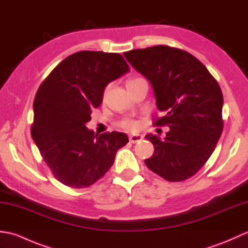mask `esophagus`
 Listing matches in <instances>:
<instances>
[{"mask_svg":"<svg viewBox=\"0 0 248 248\" xmlns=\"http://www.w3.org/2000/svg\"><path fill=\"white\" fill-rule=\"evenodd\" d=\"M143 139H144V136L141 134H131L130 138H129L131 143H133V144L138 143V141H140Z\"/></svg>","mask_w":248,"mask_h":248,"instance_id":"obj_1","label":"esophagus"}]
</instances>
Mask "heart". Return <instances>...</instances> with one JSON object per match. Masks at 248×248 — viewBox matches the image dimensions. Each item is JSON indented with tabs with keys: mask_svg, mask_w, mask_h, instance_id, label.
<instances>
[{
	"mask_svg": "<svg viewBox=\"0 0 248 248\" xmlns=\"http://www.w3.org/2000/svg\"><path fill=\"white\" fill-rule=\"evenodd\" d=\"M123 127L125 129H129V130H133L138 128V123L133 120H125L123 123Z\"/></svg>",
	"mask_w": 248,
	"mask_h": 248,
	"instance_id": "1",
	"label": "heart"
}]
</instances>
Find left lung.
I'll return each instance as SVG.
<instances>
[{
	"instance_id": "1",
	"label": "left lung",
	"mask_w": 248,
	"mask_h": 248,
	"mask_svg": "<svg viewBox=\"0 0 248 248\" xmlns=\"http://www.w3.org/2000/svg\"><path fill=\"white\" fill-rule=\"evenodd\" d=\"M154 89L156 107L165 116L155 121L167 125L164 140L147 134L155 152L146 166L167 181L194 176L211 156L223 131V93L217 80L188 52L155 46L124 53Z\"/></svg>"
}]
</instances>
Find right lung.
Masks as SVG:
<instances>
[{"label":"right lung","mask_w":248,"mask_h":248,"mask_svg":"<svg viewBox=\"0 0 248 248\" xmlns=\"http://www.w3.org/2000/svg\"><path fill=\"white\" fill-rule=\"evenodd\" d=\"M130 71L118 53L81 51L61 62L35 96L31 133L54 177L73 188L91 186L129 141L125 133L86 128L109 82Z\"/></svg>","instance_id":"1"}]
</instances>
